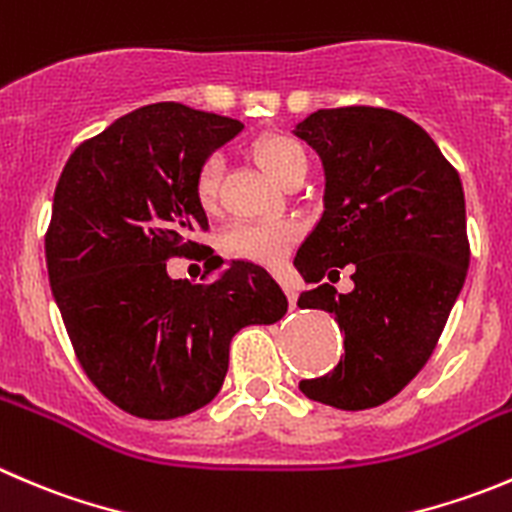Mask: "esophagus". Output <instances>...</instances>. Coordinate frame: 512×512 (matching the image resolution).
Returning a JSON list of instances; mask_svg holds the SVG:
<instances>
[{
  "label": "esophagus",
  "instance_id": "34e87169",
  "mask_svg": "<svg viewBox=\"0 0 512 512\" xmlns=\"http://www.w3.org/2000/svg\"><path fill=\"white\" fill-rule=\"evenodd\" d=\"M285 292H287V300H290V307L297 305V290L292 285H285Z\"/></svg>",
  "mask_w": 512,
  "mask_h": 512
}]
</instances>
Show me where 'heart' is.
<instances>
[{
  "label": "heart",
  "instance_id": "heart-1",
  "mask_svg": "<svg viewBox=\"0 0 512 512\" xmlns=\"http://www.w3.org/2000/svg\"><path fill=\"white\" fill-rule=\"evenodd\" d=\"M252 155H255V162L262 167V172L280 185L297 170H307L305 150H302L300 142L287 135L262 137L252 147ZM217 187H220V160L210 157L197 172V200L205 207H212L217 200ZM295 235L297 230L290 222H237L227 230L225 245L235 255L250 257L262 265H275L285 257Z\"/></svg>",
  "mask_w": 512,
  "mask_h": 512
}]
</instances>
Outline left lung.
<instances>
[{
  "mask_svg": "<svg viewBox=\"0 0 512 512\" xmlns=\"http://www.w3.org/2000/svg\"><path fill=\"white\" fill-rule=\"evenodd\" d=\"M295 135L325 175L322 215L297 250V272L317 285L350 265L355 282L345 295L325 282L297 300L335 315L345 335L335 370L300 390L340 410L377 408L423 370L463 290V185L433 137L393 109H317Z\"/></svg>",
  "mask_w": 512,
  "mask_h": 512,
  "instance_id": "obj_1",
  "label": "left lung"
}]
</instances>
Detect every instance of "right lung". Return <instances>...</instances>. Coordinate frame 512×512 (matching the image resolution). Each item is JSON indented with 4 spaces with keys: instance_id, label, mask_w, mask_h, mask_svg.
Masks as SVG:
<instances>
[{
    "instance_id": "1",
    "label": "right lung",
    "mask_w": 512,
    "mask_h": 512,
    "mask_svg": "<svg viewBox=\"0 0 512 512\" xmlns=\"http://www.w3.org/2000/svg\"><path fill=\"white\" fill-rule=\"evenodd\" d=\"M242 127L147 104L82 142L59 177L44 240L49 285L84 372L124 413L172 420L205 408L235 332L287 312L285 292L252 262H232L210 285L167 275V257L200 250L192 237L210 230L197 172Z\"/></svg>"
}]
</instances>
